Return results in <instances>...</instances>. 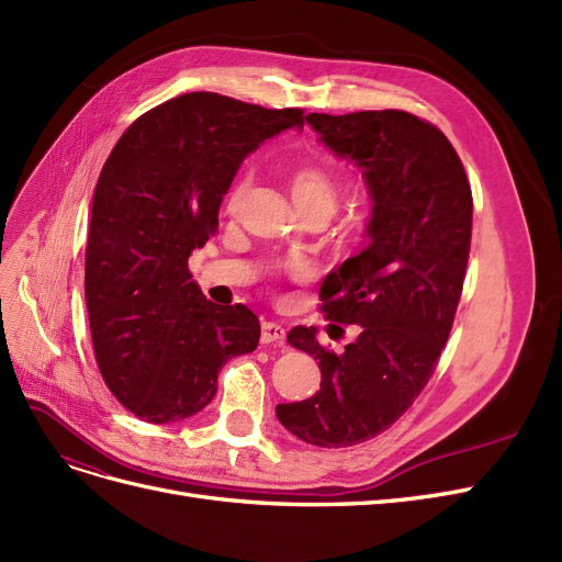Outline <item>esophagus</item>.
I'll return each instance as SVG.
<instances>
[{
	"label": "esophagus",
	"instance_id": "esophagus-1",
	"mask_svg": "<svg viewBox=\"0 0 562 562\" xmlns=\"http://www.w3.org/2000/svg\"><path fill=\"white\" fill-rule=\"evenodd\" d=\"M284 336H286V331L282 324H276V322L261 324V342H266V346H282Z\"/></svg>",
	"mask_w": 562,
	"mask_h": 562
}]
</instances>
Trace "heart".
Listing matches in <instances>:
<instances>
[{
    "mask_svg": "<svg viewBox=\"0 0 562 562\" xmlns=\"http://www.w3.org/2000/svg\"><path fill=\"white\" fill-rule=\"evenodd\" d=\"M243 193H245V182L235 184L233 191L228 193L226 210L238 207ZM292 198L299 212L327 210L329 214H334L336 201H338V187L327 170H322L317 166H301L292 175ZM296 273H301V270H296Z\"/></svg>",
    "mask_w": 562,
    "mask_h": 562,
    "instance_id": "obj_1",
    "label": "heart"
}]
</instances>
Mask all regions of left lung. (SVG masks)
Masks as SVG:
<instances>
[{"label": "left lung", "instance_id": "left-lung-1", "mask_svg": "<svg viewBox=\"0 0 562 562\" xmlns=\"http://www.w3.org/2000/svg\"><path fill=\"white\" fill-rule=\"evenodd\" d=\"M319 142L359 168L371 216L355 257L324 278L329 319L357 324L346 352L324 350L315 327L286 342L319 359V390L278 404L305 443L346 448L378 437L423 392L446 346L472 243V189L448 137L408 112L307 114Z\"/></svg>", "mask_w": 562, "mask_h": 562}]
</instances>
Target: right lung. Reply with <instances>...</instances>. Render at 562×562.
<instances>
[{
	"mask_svg": "<svg viewBox=\"0 0 562 562\" xmlns=\"http://www.w3.org/2000/svg\"><path fill=\"white\" fill-rule=\"evenodd\" d=\"M301 110H263L216 93L154 106L121 135L93 193L86 305L100 373L137 418L168 425L201 413L231 357L259 346L247 305H216L189 257L220 226L243 160Z\"/></svg>",
	"mask_w": 562,
	"mask_h": 562,
	"instance_id": "1",
	"label": "right lung"
}]
</instances>
